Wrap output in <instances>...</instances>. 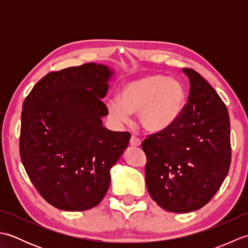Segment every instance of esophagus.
<instances>
[{"mask_svg": "<svg viewBox=\"0 0 248 248\" xmlns=\"http://www.w3.org/2000/svg\"><path fill=\"white\" fill-rule=\"evenodd\" d=\"M140 144H141V141H140V139H138L136 136H133V135L131 136V139H130V145L131 146H132V147H140Z\"/></svg>", "mask_w": 248, "mask_h": 248, "instance_id": "esophagus-1", "label": "esophagus"}]
</instances>
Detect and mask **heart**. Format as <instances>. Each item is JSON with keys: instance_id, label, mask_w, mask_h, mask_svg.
<instances>
[{"instance_id": "obj_1", "label": "heart", "mask_w": 248, "mask_h": 248, "mask_svg": "<svg viewBox=\"0 0 248 248\" xmlns=\"http://www.w3.org/2000/svg\"><path fill=\"white\" fill-rule=\"evenodd\" d=\"M186 93L182 84L164 76H147L124 84L119 97L108 101V113L120 123H127L131 114L147 132L162 133L180 119L186 108Z\"/></svg>"}]
</instances>
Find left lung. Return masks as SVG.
Masks as SVG:
<instances>
[{
    "instance_id": "left-lung-1",
    "label": "left lung",
    "mask_w": 248,
    "mask_h": 248,
    "mask_svg": "<svg viewBox=\"0 0 248 248\" xmlns=\"http://www.w3.org/2000/svg\"><path fill=\"white\" fill-rule=\"evenodd\" d=\"M189 96L170 130L148 136L146 186L151 198L170 212L202 208L224 182L231 162L230 120L217 93L193 69L183 68Z\"/></svg>"
}]
</instances>
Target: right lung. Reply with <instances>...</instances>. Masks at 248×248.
I'll return each mask as SVG.
<instances>
[{"instance_id": "add662e5", "label": "right lung", "mask_w": 248, "mask_h": 248, "mask_svg": "<svg viewBox=\"0 0 248 248\" xmlns=\"http://www.w3.org/2000/svg\"><path fill=\"white\" fill-rule=\"evenodd\" d=\"M114 75L88 62L50 72L25 98L20 156L37 191L65 211L92 209L103 199L110 168L128 147L129 132L103 127L102 101Z\"/></svg>"}]
</instances>
